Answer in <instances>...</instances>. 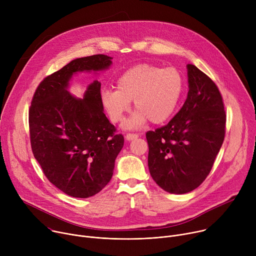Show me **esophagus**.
Instances as JSON below:
<instances>
[{
	"label": "esophagus",
	"mask_w": 256,
	"mask_h": 256,
	"mask_svg": "<svg viewBox=\"0 0 256 256\" xmlns=\"http://www.w3.org/2000/svg\"><path fill=\"white\" fill-rule=\"evenodd\" d=\"M138 136L136 134H126V138L128 140H134V138H136Z\"/></svg>",
	"instance_id": "obj_1"
}]
</instances>
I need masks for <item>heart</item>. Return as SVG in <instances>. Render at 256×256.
Instances as JSON below:
<instances>
[{
    "mask_svg": "<svg viewBox=\"0 0 256 256\" xmlns=\"http://www.w3.org/2000/svg\"><path fill=\"white\" fill-rule=\"evenodd\" d=\"M184 88V76L176 68L140 64L126 70L118 78L116 90H104L101 101L112 122H120L130 109V101L134 100L136 112L126 126L136 128L148 120L159 124L170 118Z\"/></svg>",
    "mask_w": 256,
    "mask_h": 256,
    "instance_id": "heart-1",
    "label": "heart"
}]
</instances>
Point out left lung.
I'll return each instance as SVG.
<instances>
[{"label": "left lung", "mask_w": 256, "mask_h": 256, "mask_svg": "<svg viewBox=\"0 0 256 256\" xmlns=\"http://www.w3.org/2000/svg\"><path fill=\"white\" fill-rule=\"evenodd\" d=\"M188 98L164 126L146 134L152 178L165 192L188 194L210 174L226 132L220 90L196 66L188 64Z\"/></svg>", "instance_id": "obj_1"}]
</instances>
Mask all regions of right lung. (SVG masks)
<instances>
[{"label":"right lung","instance_id":"right-lung-1","mask_svg":"<svg viewBox=\"0 0 256 256\" xmlns=\"http://www.w3.org/2000/svg\"><path fill=\"white\" fill-rule=\"evenodd\" d=\"M110 64L112 58L104 54L72 60L46 77L31 100L33 156L50 182L72 198H90L106 186L124 138L103 114L100 82L94 81L83 99L72 96L66 87L74 72Z\"/></svg>","mask_w":256,"mask_h":256}]
</instances>
